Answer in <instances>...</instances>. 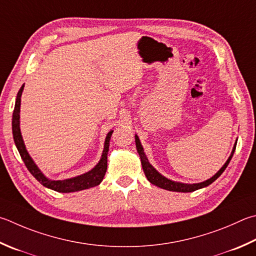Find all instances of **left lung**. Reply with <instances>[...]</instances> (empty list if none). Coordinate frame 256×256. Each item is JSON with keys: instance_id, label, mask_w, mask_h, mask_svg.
<instances>
[{"instance_id": "8db88e82", "label": "left lung", "mask_w": 256, "mask_h": 256, "mask_svg": "<svg viewBox=\"0 0 256 256\" xmlns=\"http://www.w3.org/2000/svg\"><path fill=\"white\" fill-rule=\"evenodd\" d=\"M236 143H238V140H236L234 146H233V150H232L230 156H228V159H227V161L225 162V164L222 166V168L217 171V174H214L210 179H208L206 181H202V182H199V184H184V182H178V181H174V180H170L168 178H166L164 176H162L160 172H158L156 169L153 168V166L150 164V162H148L146 153H144L143 146H142V144L140 142V138H138V136L136 134V150H138V156H140L142 168H143L144 174H146V179L150 181L152 184L156 186V187H160L162 189L169 190V192H194V190L205 188V187H207V186L212 184L214 181H215L218 178V176H220L222 172H224V170L227 168V166H228L232 156H233L234 152H235Z\"/></svg>"}]
</instances>
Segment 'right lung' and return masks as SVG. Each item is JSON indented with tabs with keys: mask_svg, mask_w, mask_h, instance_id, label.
<instances>
[{
	"mask_svg": "<svg viewBox=\"0 0 256 256\" xmlns=\"http://www.w3.org/2000/svg\"><path fill=\"white\" fill-rule=\"evenodd\" d=\"M23 88H24V84L21 86L20 90L18 92V95H16V106H14V110H13V116H12V133H13V138H14V143L16 146L18 151L20 153L22 160L24 162L28 170L30 171V174L34 176L41 184L44 186V187L52 189L54 192H80V190L98 186L102 182V180L104 179L106 169H108V148H110V136H112L113 130H110V131L108 133V136H106L105 142H104V150H103V153H102L100 160L98 161V164L94 166V168L88 171V172H85L77 176H72V178H69V179L51 180L42 174V171L38 168V166L36 164V162L32 160V158L26 151L24 141H23L22 138V134L20 130V108H21V96H22Z\"/></svg>",
	"mask_w": 256,
	"mask_h": 256,
	"instance_id": "obj_1",
	"label": "right lung"
}]
</instances>
